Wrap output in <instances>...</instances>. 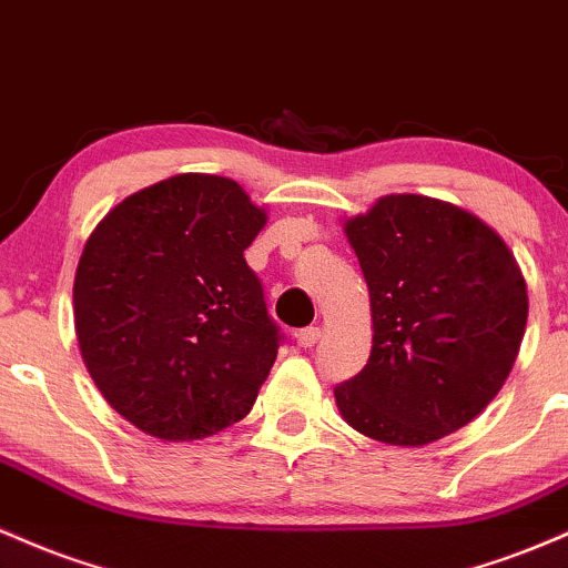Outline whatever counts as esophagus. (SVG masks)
<instances>
[{
    "mask_svg": "<svg viewBox=\"0 0 568 568\" xmlns=\"http://www.w3.org/2000/svg\"><path fill=\"white\" fill-rule=\"evenodd\" d=\"M295 337H297V346L311 348L318 341V337H322V329H318V327H305V329H301V333H295Z\"/></svg>",
    "mask_w": 568,
    "mask_h": 568,
    "instance_id": "34e87169",
    "label": "esophagus"
}]
</instances>
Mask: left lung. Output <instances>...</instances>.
Masks as SVG:
<instances>
[{
  "label": "left lung",
  "instance_id": "1",
  "mask_svg": "<svg viewBox=\"0 0 568 568\" xmlns=\"http://www.w3.org/2000/svg\"><path fill=\"white\" fill-rule=\"evenodd\" d=\"M369 290L373 348L335 388L343 422L418 448L467 426L505 386L528 295L499 233L456 203L384 195L343 222Z\"/></svg>",
  "mask_w": 568,
  "mask_h": 568
}]
</instances>
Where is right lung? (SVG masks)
<instances>
[{
    "label": "right lung",
    "mask_w": 568,
    "mask_h": 568,
    "mask_svg": "<svg viewBox=\"0 0 568 568\" xmlns=\"http://www.w3.org/2000/svg\"><path fill=\"white\" fill-rule=\"evenodd\" d=\"M265 222L239 182L176 174L88 235L74 273L80 354L144 435L190 443L252 410L282 341L244 260Z\"/></svg>",
    "instance_id": "add662e5"
}]
</instances>
